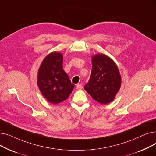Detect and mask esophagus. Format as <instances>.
I'll list each match as a JSON object with an SVG mask.
<instances>
[{"instance_id": "1", "label": "esophagus", "mask_w": 156, "mask_h": 156, "mask_svg": "<svg viewBox=\"0 0 156 156\" xmlns=\"http://www.w3.org/2000/svg\"><path fill=\"white\" fill-rule=\"evenodd\" d=\"M76 88L77 90H81V89L83 88V86H82V85H81V83H78V84H77L76 85Z\"/></svg>"}]
</instances>
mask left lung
Instances as JSON below:
<instances>
[{
  "label": "left lung",
  "instance_id": "1",
  "mask_svg": "<svg viewBox=\"0 0 156 156\" xmlns=\"http://www.w3.org/2000/svg\"><path fill=\"white\" fill-rule=\"evenodd\" d=\"M92 62L91 76L84 88L94 100L107 104L114 100L120 88L119 69L110 57L102 54L94 55Z\"/></svg>",
  "mask_w": 156,
  "mask_h": 156
}]
</instances>
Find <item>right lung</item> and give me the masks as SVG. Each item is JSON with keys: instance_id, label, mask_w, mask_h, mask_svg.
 Masks as SVG:
<instances>
[{"instance_id": "add662e5", "label": "right lung", "mask_w": 156, "mask_h": 156, "mask_svg": "<svg viewBox=\"0 0 156 156\" xmlns=\"http://www.w3.org/2000/svg\"><path fill=\"white\" fill-rule=\"evenodd\" d=\"M62 58L59 52L51 53L45 57L38 72L40 90L48 102L54 104L66 100L75 87L63 69Z\"/></svg>"}]
</instances>
